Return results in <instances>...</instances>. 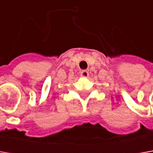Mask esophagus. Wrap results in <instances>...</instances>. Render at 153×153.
Wrapping results in <instances>:
<instances>
[{"label":"esophagus","mask_w":153,"mask_h":153,"mask_svg":"<svg viewBox=\"0 0 153 153\" xmlns=\"http://www.w3.org/2000/svg\"><path fill=\"white\" fill-rule=\"evenodd\" d=\"M81 76H82V77H88V71H82L81 72Z\"/></svg>","instance_id":"1"}]
</instances>
